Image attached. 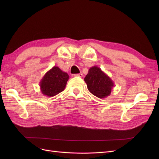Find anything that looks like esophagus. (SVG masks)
I'll use <instances>...</instances> for the list:
<instances>
[{
  "mask_svg": "<svg viewBox=\"0 0 159 159\" xmlns=\"http://www.w3.org/2000/svg\"><path fill=\"white\" fill-rule=\"evenodd\" d=\"M74 76H75V77H80V78H82V77H83V74H81V73L76 74H74Z\"/></svg>",
  "mask_w": 159,
  "mask_h": 159,
  "instance_id": "1",
  "label": "esophagus"
}]
</instances>
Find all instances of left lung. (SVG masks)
Masks as SVG:
<instances>
[{
  "label": "left lung",
  "mask_w": 159,
  "mask_h": 159,
  "mask_svg": "<svg viewBox=\"0 0 159 159\" xmlns=\"http://www.w3.org/2000/svg\"><path fill=\"white\" fill-rule=\"evenodd\" d=\"M84 81L90 92L100 99L109 96L115 85L113 81L98 66L91 67Z\"/></svg>",
  "instance_id": "obj_1"
}]
</instances>
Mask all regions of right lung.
Wrapping results in <instances>:
<instances>
[{
	"label": "right lung",
	"mask_w": 159,
	"mask_h": 159,
	"mask_svg": "<svg viewBox=\"0 0 159 159\" xmlns=\"http://www.w3.org/2000/svg\"><path fill=\"white\" fill-rule=\"evenodd\" d=\"M68 80L69 75L66 72L57 66H54L46 72L40 81L42 94L48 97H53L60 93L65 89Z\"/></svg>",
	"instance_id": "1"
}]
</instances>
